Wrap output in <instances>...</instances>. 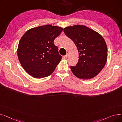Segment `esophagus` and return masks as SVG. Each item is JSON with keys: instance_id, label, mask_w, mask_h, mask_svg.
Here are the masks:
<instances>
[{"instance_id": "34e87169", "label": "esophagus", "mask_w": 122, "mask_h": 122, "mask_svg": "<svg viewBox=\"0 0 122 122\" xmlns=\"http://www.w3.org/2000/svg\"><path fill=\"white\" fill-rule=\"evenodd\" d=\"M68 53H67V54L66 55L63 56V58H64L66 59V58H67L68 57Z\"/></svg>"}]
</instances>
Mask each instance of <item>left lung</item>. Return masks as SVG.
Returning <instances> with one entry per match:
<instances>
[{
    "instance_id": "1",
    "label": "left lung",
    "mask_w": 122,
    "mask_h": 122,
    "mask_svg": "<svg viewBox=\"0 0 122 122\" xmlns=\"http://www.w3.org/2000/svg\"><path fill=\"white\" fill-rule=\"evenodd\" d=\"M74 41L79 52V60L71 71L76 77L92 79L101 71L107 59L106 43L99 34L85 25H75L64 29Z\"/></svg>"
}]
</instances>
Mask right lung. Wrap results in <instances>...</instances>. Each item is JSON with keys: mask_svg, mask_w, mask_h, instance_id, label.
Segmentation results:
<instances>
[{"mask_svg": "<svg viewBox=\"0 0 122 122\" xmlns=\"http://www.w3.org/2000/svg\"><path fill=\"white\" fill-rule=\"evenodd\" d=\"M63 28L47 25L29 30L19 42L17 54L25 71L35 78L50 75L61 60L55 38Z\"/></svg>", "mask_w": 122, "mask_h": 122, "instance_id": "add662e5", "label": "right lung"}]
</instances>
